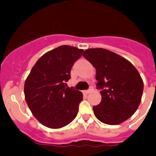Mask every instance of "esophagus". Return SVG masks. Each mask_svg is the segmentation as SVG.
Masks as SVG:
<instances>
[{"mask_svg": "<svg viewBox=\"0 0 156 156\" xmlns=\"http://www.w3.org/2000/svg\"><path fill=\"white\" fill-rule=\"evenodd\" d=\"M93 90H94V89H93V87H90V89H89L88 90H86V91H84V93L86 94H90V93H91L93 91Z\"/></svg>", "mask_w": 156, "mask_h": 156, "instance_id": "1", "label": "esophagus"}]
</instances>
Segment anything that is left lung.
<instances>
[{"instance_id": "left-lung-1", "label": "left lung", "mask_w": 156, "mask_h": 156, "mask_svg": "<svg viewBox=\"0 0 156 156\" xmlns=\"http://www.w3.org/2000/svg\"><path fill=\"white\" fill-rule=\"evenodd\" d=\"M82 55L96 69L101 101L93 107L104 124H121L135 113L140 104L144 82L136 68L126 58L108 50L90 48Z\"/></svg>"}]
</instances>
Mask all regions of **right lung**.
Masks as SVG:
<instances>
[{
  "label": "right lung",
  "instance_id": "right-lung-1",
  "mask_svg": "<svg viewBox=\"0 0 156 156\" xmlns=\"http://www.w3.org/2000/svg\"><path fill=\"white\" fill-rule=\"evenodd\" d=\"M82 49L62 45L42 55L24 83V97L31 113L42 125L61 129L78 114L82 93L66 87L74 62Z\"/></svg>",
  "mask_w": 156,
  "mask_h": 156
}]
</instances>
